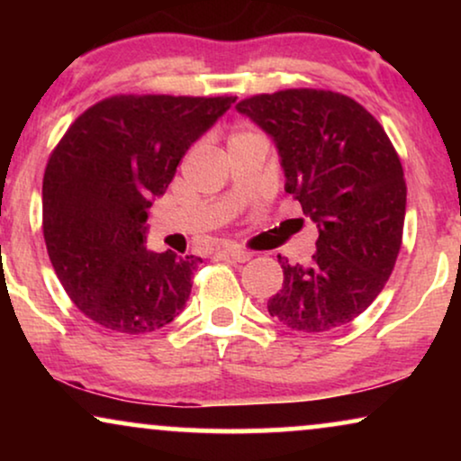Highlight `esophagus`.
<instances>
[{"label": "esophagus", "instance_id": "obj_1", "mask_svg": "<svg viewBox=\"0 0 461 461\" xmlns=\"http://www.w3.org/2000/svg\"><path fill=\"white\" fill-rule=\"evenodd\" d=\"M222 254H224V256H229V258H232V260H235V262H248L249 258H251L249 251L239 249V248H224V249H222Z\"/></svg>", "mask_w": 461, "mask_h": 461}]
</instances>
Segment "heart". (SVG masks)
<instances>
[{
    "label": "heart",
    "instance_id": "heart-1",
    "mask_svg": "<svg viewBox=\"0 0 461 461\" xmlns=\"http://www.w3.org/2000/svg\"><path fill=\"white\" fill-rule=\"evenodd\" d=\"M248 140H267V138H264V134H262L260 130L245 128V125H241V128H235V130L230 131V136H229V144L248 142Z\"/></svg>",
    "mask_w": 461,
    "mask_h": 461
}]
</instances>
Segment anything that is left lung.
I'll return each instance as SVG.
<instances>
[{
  "label": "left lung",
  "instance_id": "8db88e82",
  "mask_svg": "<svg viewBox=\"0 0 461 461\" xmlns=\"http://www.w3.org/2000/svg\"><path fill=\"white\" fill-rule=\"evenodd\" d=\"M237 111L273 136L285 191L319 226L311 262L279 256L270 317L306 333L350 323L380 295L401 251L407 185L394 144L363 104L331 90L256 94Z\"/></svg>",
  "mask_w": 461,
  "mask_h": 461
}]
</instances>
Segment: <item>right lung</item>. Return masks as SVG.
Instances as JSON below:
<instances>
[{
    "mask_svg": "<svg viewBox=\"0 0 461 461\" xmlns=\"http://www.w3.org/2000/svg\"><path fill=\"white\" fill-rule=\"evenodd\" d=\"M235 96L117 94L68 125L43 174V239L56 276L94 323L147 333L185 311L197 256L144 248L153 197Z\"/></svg>",
    "mask_w": 461,
    "mask_h": 461,
    "instance_id": "1",
    "label": "right lung"
}]
</instances>
